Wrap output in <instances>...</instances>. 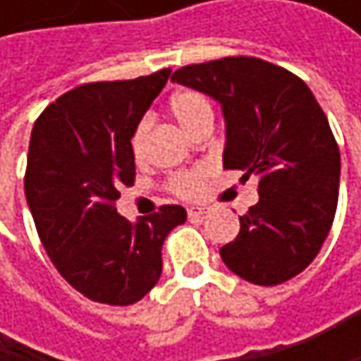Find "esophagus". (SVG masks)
I'll list each match as a JSON object with an SVG mask.
<instances>
[{
	"mask_svg": "<svg viewBox=\"0 0 361 361\" xmlns=\"http://www.w3.org/2000/svg\"><path fill=\"white\" fill-rule=\"evenodd\" d=\"M207 213H209V207H190L188 209V217H192V219H200Z\"/></svg>",
	"mask_w": 361,
	"mask_h": 361,
	"instance_id": "obj_1",
	"label": "esophagus"
}]
</instances>
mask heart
Listing matches in <instances>:
<instances>
[{
	"instance_id": "1",
	"label": "heart",
	"mask_w": 361,
	"mask_h": 361,
	"mask_svg": "<svg viewBox=\"0 0 361 361\" xmlns=\"http://www.w3.org/2000/svg\"><path fill=\"white\" fill-rule=\"evenodd\" d=\"M169 109H171V114L176 116V121L180 123L185 131H190L192 135L198 129L213 125V104H211V100L204 94H200L196 90H180L178 94H173V98L169 102ZM148 129H150V121L144 118V121H140V125L135 127V131L131 135V152H133V157L137 161L146 152ZM204 178H207L204 169L181 171V173H176L171 178L169 188L181 198H194L202 190Z\"/></svg>"
}]
</instances>
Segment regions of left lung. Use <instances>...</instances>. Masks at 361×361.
Segmentation results:
<instances>
[{"instance_id":"8db88e82","label":"left lung","mask_w":361,"mask_h":361,"mask_svg":"<svg viewBox=\"0 0 361 361\" xmlns=\"http://www.w3.org/2000/svg\"><path fill=\"white\" fill-rule=\"evenodd\" d=\"M171 81L221 104L224 167L259 178V202L219 249L224 263L259 286L295 278L322 249L338 200L341 154L312 90L249 56L181 66Z\"/></svg>"}]
</instances>
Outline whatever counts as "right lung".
Instances as JSON below:
<instances>
[{
    "instance_id": "obj_1",
    "label": "right lung",
    "mask_w": 361,
    "mask_h": 361,
    "mask_svg": "<svg viewBox=\"0 0 361 361\" xmlns=\"http://www.w3.org/2000/svg\"><path fill=\"white\" fill-rule=\"evenodd\" d=\"M171 68L131 81L75 87L39 114L31 131L25 194L39 238L62 278L106 305L144 299L163 271L167 234L185 209L165 204L135 224L116 213L135 178L131 135Z\"/></svg>"
}]
</instances>
